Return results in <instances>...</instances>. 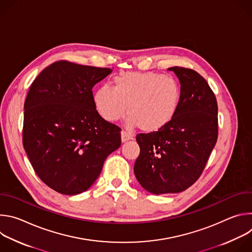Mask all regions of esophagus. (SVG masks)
I'll list each match as a JSON object with an SVG mask.
<instances>
[{
    "mask_svg": "<svg viewBox=\"0 0 252 252\" xmlns=\"http://www.w3.org/2000/svg\"><path fill=\"white\" fill-rule=\"evenodd\" d=\"M132 138H133V135L131 133H129V132L126 131V130L122 131V141L123 142H126V141H127L129 139H132Z\"/></svg>",
    "mask_w": 252,
    "mask_h": 252,
    "instance_id": "obj_1",
    "label": "esophagus"
}]
</instances>
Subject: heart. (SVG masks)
I'll return each mask as SVG.
<instances>
[{
  "label": "heart",
  "mask_w": 252,
  "mask_h": 252,
  "mask_svg": "<svg viewBox=\"0 0 252 252\" xmlns=\"http://www.w3.org/2000/svg\"><path fill=\"white\" fill-rule=\"evenodd\" d=\"M181 98V88L173 78L153 71H130L117 76L114 88L99 87L94 93V102L104 121L117 122L127 112L129 126H138L143 131L153 132L173 119Z\"/></svg>",
  "instance_id": "b5f03b06"
}]
</instances>
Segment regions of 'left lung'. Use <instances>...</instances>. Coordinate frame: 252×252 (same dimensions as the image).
I'll return each instance as SVG.
<instances>
[{"instance_id":"8db88e82","label":"left lung","mask_w":252,"mask_h":252,"mask_svg":"<svg viewBox=\"0 0 252 252\" xmlns=\"http://www.w3.org/2000/svg\"><path fill=\"white\" fill-rule=\"evenodd\" d=\"M182 98L173 119L158 131L138 133L133 171L154 194L176 193L201 175L219 134L218 101L207 82L191 68L172 66Z\"/></svg>"}]
</instances>
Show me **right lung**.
Masks as SVG:
<instances>
[{
  "instance_id": "1",
  "label": "right lung",
  "mask_w": 252,
  "mask_h": 252,
  "mask_svg": "<svg viewBox=\"0 0 252 252\" xmlns=\"http://www.w3.org/2000/svg\"><path fill=\"white\" fill-rule=\"evenodd\" d=\"M111 73L107 67L59 61L30 87L24 149L42 182L62 194L89 189L105 158L121 147V128L97 114L92 91Z\"/></svg>"
}]
</instances>
